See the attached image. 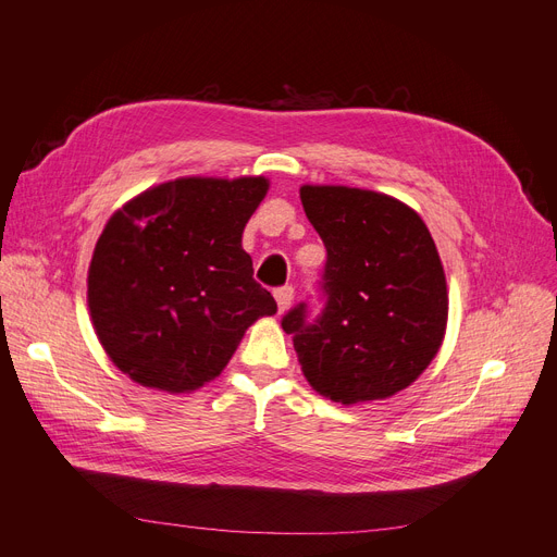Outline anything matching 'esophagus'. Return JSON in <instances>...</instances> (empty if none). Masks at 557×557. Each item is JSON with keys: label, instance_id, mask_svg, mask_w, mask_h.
<instances>
[{"label": "esophagus", "instance_id": "esophagus-1", "mask_svg": "<svg viewBox=\"0 0 557 557\" xmlns=\"http://www.w3.org/2000/svg\"><path fill=\"white\" fill-rule=\"evenodd\" d=\"M274 297H276L278 311H281V313L288 311L290 305H293V299H295V288H293V285H283V288H276V290H274Z\"/></svg>", "mask_w": 557, "mask_h": 557}]
</instances>
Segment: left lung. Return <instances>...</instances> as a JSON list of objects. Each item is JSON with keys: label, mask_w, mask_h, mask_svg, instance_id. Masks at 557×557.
Instances as JSON below:
<instances>
[{"label": "left lung", "mask_w": 557, "mask_h": 557, "mask_svg": "<svg viewBox=\"0 0 557 557\" xmlns=\"http://www.w3.org/2000/svg\"><path fill=\"white\" fill-rule=\"evenodd\" d=\"M301 207L327 250L313 320L283 315L307 381L332 401L393 397L440 350L448 293L434 239L399 199L346 185H301Z\"/></svg>", "instance_id": "8db88e82"}]
</instances>
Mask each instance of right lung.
Segmentation results:
<instances>
[{
	"instance_id": "right-lung-1",
	"label": "right lung",
	"mask_w": 557,
	"mask_h": 557,
	"mask_svg": "<svg viewBox=\"0 0 557 557\" xmlns=\"http://www.w3.org/2000/svg\"><path fill=\"white\" fill-rule=\"evenodd\" d=\"M264 176L160 183L115 211L88 269V307L111 362L146 387L213 381L244 332L276 313L242 248Z\"/></svg>"
}]
</instances>
